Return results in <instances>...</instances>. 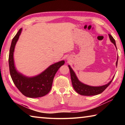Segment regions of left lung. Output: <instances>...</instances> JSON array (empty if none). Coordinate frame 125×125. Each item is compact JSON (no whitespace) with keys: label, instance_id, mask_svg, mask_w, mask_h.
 I'll list each match as a JSON object with an SVG mask.
<instances>
[{"label":"left lung","instance_id":"left-lung-1","mask_svg":"<svg viewBox=\"0 0 125 125\" xmlns=\"http://www.w3.org/2000/svg\"><path fill=\"white\" fill-rule=\"evenodd\" d=\"M110 39L111 42L114 44V45L116 46V42L115 40H114L113 37L111 35L109 34ZM117 49V47H116ZM117 61H118V57L117 60L116 62V65H117ZM69 70H70V73H71V80H72V85L73 86V88L74 89V90L76 91V92L78 93V94L82 95L84 96H92V95H96L100 94V93H103L104 91L106 88L110 84H111V82L113 81L114 78H113L110 82H109L108 84H106V85L100 86H89L86 84H84L80 82L79 80L78 79V78L76 76L74 72L73 71V69H72L70 65H68Z\"/></svg>","mask_w":125,"mask_h":125}]
</instances>
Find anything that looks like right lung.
Masks as SVG:
<instances>
[{
  "label": "right lung",
  "mask_w": 125,
  "mask_h": 125,
  "mask_svg": "<svg viewBox=\"0 0 125 125\" xmlns=\"http://www.w3.org/2000/svg\"><path fill=\"white\" fill-rule=\"evenodd\" d=\"M21 28L12 40L9 55L10 74L14 83L19 90L29 98H39L46 95L51 89L53 80L58 69L64 64V61L52 64L40 74L29 78L23 75L16 70L14 66L13 54L15 46L21 32Z\"/></svg>",
  "instance_id": "add662e5"
}]
</instances>
